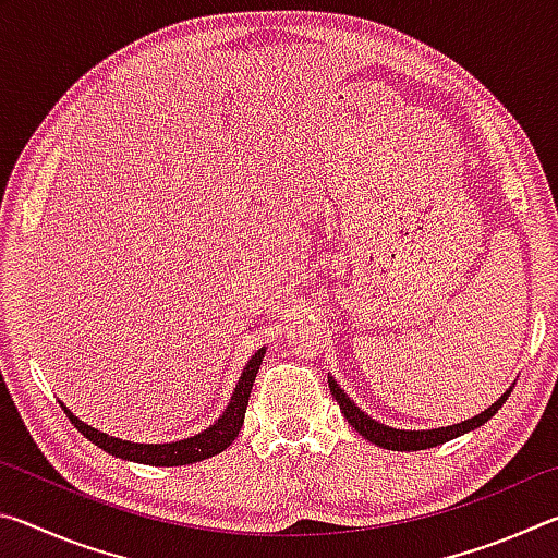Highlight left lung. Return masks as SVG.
<instances>
[{
    "mask_svg": "<svg viewBox=\"0 0 558 558\" xmlns=\"http://www.w3.org/2000/svg\"><path fill=\"white\" fill-rule=\"evenodd\" d=\"M329 391H332L339 409H342V413L347 415V421L352 423V428L359 433V436H364L366 440L374 442V446L386 448V450H426L433 446H440V442L458 438L462 433L483 426V423H487L499 409H502V403L507 401V396L512 389H509L502 399H497L493 405H489L487 411L475 415V418H468L448 428H433V430H396V428L384 426L379 421L369 418L364 411L356 409L354 401H349V396L339 389V384L332 379V376H329Z\"/></svg>",
    "mask_w": 558,
    "mask_h": 558,
    "instance_id": "8db88e82",
    "label": "left lung"
}]
</instances>
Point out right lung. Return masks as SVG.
Returning <instances> with one entry per match:
<instances>
[{
  "instance_id": "right-lung-1",
  "label": "right lung",
  "mask_w": 558,
  "mask_h": 558,
  "mask_svg": "<svg viewBox=\"0 0 558 558\" xmlns=\"http://www.w3.org/2000/svg\"><path fill=\"white\" fill-rule=\"evenodd\" d=\"M263 354L266 349H258L256 354L251 356V362L245 364V369L239 379V386L231 396L229 409L223 411V415L219 421L214 423L211 428H206L199 436L177 440V442H130V440H120L106 436L96 428L86 426V423L75 418V415L65 409V415H69L71 423L78 428L83 436L88 440L96 442L100 450L110 452V456L122 458V460H132V462H143V465H155V468H177V465H189V462H199L211 456H219L221 450H226L239 436V430L243 426V415H245V405H248L251 399V389L253 381H256V374L260 369Z\"/></svg>"
}]
</instances>
